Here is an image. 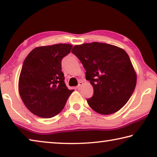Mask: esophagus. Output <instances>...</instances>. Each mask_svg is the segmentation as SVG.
I'll list each match as a JSON object with an SVG mask.
<instances>
[{
	"label": "esophagus",
	"instance_id": "34e87169",
	"mask_svg": "<svg viewBox=\"0 0 157 157\" xmlns=\"http://www.w3.org/2000/svg\"><path fill=\"white\" fill-rule=\"evenodd\" d=\"M82 85H83V82H82V81H79V84H78V86H77V89H80Z\"/></svg>",
	"mask_w": 157,
	"mask_h": 157
}]
</instances>
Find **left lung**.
I'll return each instance as SVG.
<instances>
[{"instance_id": "1", "label": "left lung", "mask_w": 157, "mask_h": 157, "mask_svg": "<svg viewBox=\"0 0 157 157\" xmlns=\"http://www.w3.org/2000/svg\"><path fill=\"white\" fill-rule=\"evenodd\" d=\"M86 70L94 88L87 99L93 110L102 115L116 113L126 104L136 84V73L127 53L113 45L92 42L71 50Z\"/></svg>"}]
</instances>
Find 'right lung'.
I'll return each instance as SVG.
<instances>
[{"instance_id":"add662e5","label":"right lung","mask_w":157,"mask_h":157,"mask_svg":"<svg viewBox=\"0 0 157 157\" xmlns=\"http://www.w3.org/2000/svg\"><path fill=\"white\" fill-rule=\"evenodd\" d=\"M72 47L68 44L36 47L25 59L18 91L25 107L34 115L50 118L64 108L74 90L66 86L61 62Z\"/></svg>"}]
</instances>
